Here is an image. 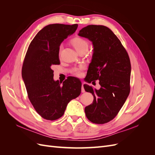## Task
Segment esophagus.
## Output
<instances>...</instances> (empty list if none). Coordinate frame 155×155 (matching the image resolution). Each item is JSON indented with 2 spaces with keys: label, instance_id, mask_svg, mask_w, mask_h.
<instances>
[{
  "label": "esophagus",
  "instance_id": "obj_1",
  "mask_svg": "<svg viewBox=\"0 0 155 155\" xmlns=\"http://www.w3.org/2000/svg\"><path fill=\"white\" fill-rule=\"evenodd\" d=\"M85 92V89H84V87H83V83L82 84V87H81V92Z\"/></svg>",
  "mask_w": 155,
  "mask_h": 155
}]
</instances>
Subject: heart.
<instances>
[{"instance_id":"1","label":"heart","mask_w":155,"mask_h":155,"mask_svg":"<svg viewBox=\"0 0 155 155\" xmlns=\"http://www.w3.org/2000/svg\"><path fill=\"white\" fill-rule=\"evenodd\" d=\"M72 45L74 46V47L75 48L78 52L79 51H80L83 49L85 48H88V43L87 42L81 37H75L72 41H71ZM83 68L81 67L79 68H76L74 70V74L78 76H80L81 72V70Z\"/></svg>"}]
</instances>
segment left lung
Here are the masks:
<instances>
[{
  "label": "left lung",
  "instance_id": "obj_1",
  "mask_svg": "<svg viewBox=\"0 0 155 155\" xmlns=\"http://www.w3.org/2000/svg\"><path fill=\"white\" fill-rule=\"evenodd\" d=\"M78 35L91 41L93 45L85 80L90 83L98 79L101 86L97 90L87 84L83 85L94 96L92 104L85 107V114L92 123L105 124L115 118L129 94V57L118 37L105 26L88 25Z\"/></svg>",
  "mask_w": 155,
  "mask_h": 155
}]
</instances>
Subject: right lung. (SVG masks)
<instances>
[{
	"mask_svg": "<svg viewBox=\"0 0 155 155\" xmlns=\"http://www.w3.org/2000/svg\"><path fill=\"white\" fill-rule=\"evenodd\" d=\"M78 25L52 24L44 27L31 42L22 68L29 100L41 116L48 120L61 118L68 103L78 97L81 82L70 77L61 85L54 79L51 67L59 64V46L76 31Z\"/></svg>",
	"mask_w": 155,
	"mask_h": 155,
	"instance_id": "obj_1",
	"label": "right lung"
}]
</instances>
